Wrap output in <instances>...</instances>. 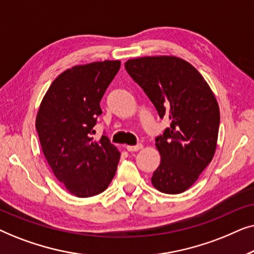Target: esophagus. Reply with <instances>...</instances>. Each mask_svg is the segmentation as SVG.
I'll return each instance as SVG.
<instances>
[{"instance_id":"1","label":"esophagus","mask_w":254,"mask_h":254,"mask_svg":"<svg viewBox=\"0 0 254 254\" xmlns=\"http://www.w3.org/2000/svg\"><path fill=\"white\" fill-rule=\"evenodd\" d=\"M143 148V145L142 144H137V145H127L126 147V149L128 151H138V150H141V149Z\"/></svg>"}]
</instances>
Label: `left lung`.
<instances>
[{"instance_id":"left-lung-1","label":"left lung","mask_w":254,"mask_h":254,"mask_svg":"<svg viewBox=\"0 0 254 254\" xmlns=\"http://www.w3.org/2000/svg\"><path fill=\"white\" fill-rule=\"evenodd\" d=\"M125 68L143 89L159 117L171 120L156 148L161 164L151 177L159 192L189 190L214 157L220 107L202 75L183 59L161 55L130 59Z\"/></svg>"}]
</instances>
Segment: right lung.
Instances as JSON below:
<instances>
[{"label": "right lung", "mask_w": 254, "mask_h": 254, "mask_svg": "<svg viewBox=\"0 0 254 254\" xmlns=\"http://www.w3.org/2000/svg\"><path fill=\"white\" fill-rule=\"evenodd\" d=\"M120 61L79 64L62 72L45 93L36 119L44 156L69 193L89 197L104 192L116 175L120 152L103 135L93 141L100 100Z\"/></svg>", "instance_id": "1"}]
</instances>
